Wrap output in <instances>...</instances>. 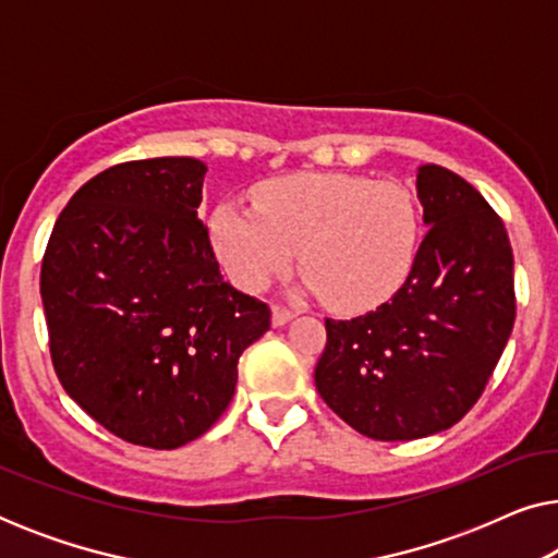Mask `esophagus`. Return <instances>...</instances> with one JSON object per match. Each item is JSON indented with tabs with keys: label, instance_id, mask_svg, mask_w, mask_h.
<instances>
[{
	"label": "esophagus",
	"instance_id": "1",
	"mask_svg": "<svg viewBox=\"0 0 558 558\" xmlns=\"http://www.w3.org/2000/svg\"><path fill=\"white\" fill-rule=\"evenodd\" d=\"M292 317H294V312H292V310L279 307V304H274V310H271V323H274V327L287 325L289 319H292Z\"/></svg>",
	"mask_w": 558,
	"mask_h": 558
}]
</instances>
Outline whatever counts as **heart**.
Segmentation results:
<instances>
[{
    "label": "heart",
    "instance_id": "obj_1",
    "mask_svg": "<svg viewBox=\"0 0 558 558\" xmlns=\"http://www.w3.org/2000/svg\"><path fill=\"white\" fill-rule=\"evenodd\" d=\"M256 210L223 203L210 213L216 256L241 289L258 292L294 262L302 287L338 312L386 302L414 266L416 197L399 182L345 172H302L264 182Z\"/></svg>",
    "mask_w": 558,
    "mask_h": 558
}]
</instances>
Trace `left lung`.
I'll return each instance as SVG.
<instances>
[{"instance_id":"8db88e82","label":"left lung","mask_w":558,"mask_h":558,"mask_svg":"<svg viewBox=\"0 0 558 558\" xmlns=\"http://www.w3.org/2000/svg\"><path fill=\"white\" fill-rule=\"evenodd\" d=\"M426 235L378 310L325 319L323 401L355 432L409 441L445 432L483 396L515 323L513 248L483 195L452 170L418 167Z\"/></svg>"}]
</instances>
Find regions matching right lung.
<instances>
[{
  "label": "right lung",
  "mask_w": 558,
  "mask_h": 558,
  "mask_svg": "<svg viewBox=\"0 0 558 558\" xmlns=\"http://www.w3.org/2000/svg\"><path fill=\"white\" fill-rule=\"evenodd\" d=\"M193 157L113 165L71 197L43 256L50 357L65 393L119 439L187 445L233 399L239 357L271 327L220 277Z\"/></svg>",
  "instance_id": "obj_1"
}]
</instances>
